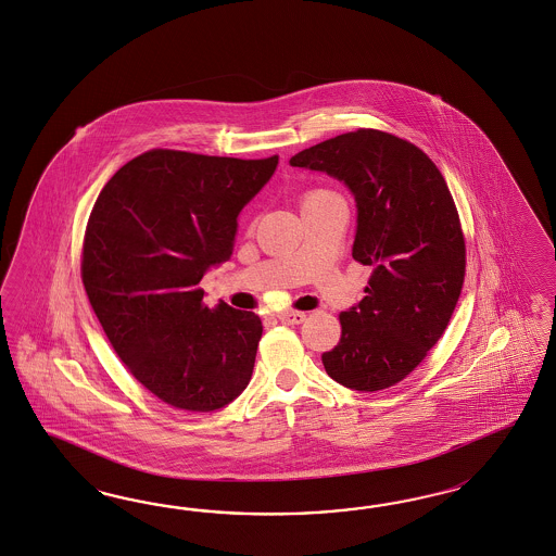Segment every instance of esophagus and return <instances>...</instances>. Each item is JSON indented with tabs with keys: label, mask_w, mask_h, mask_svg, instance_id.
<instances>
[{
	"label": "esophagus",
	"mask_w": 556,
	"mask_h": 556,
	"mask_svg": "<svg viewBox=\"0 0 556 556\" xmlns=\"http://www.w3.org/2000/svg\"><path fill=\"white\" fill-rule=\"evenodd\" d=\"M278 318L285 323V325H301L306 320V313H301V311H286V313H280Z\"/></svg>",
	"instance_id": "obj_1"
}]
</instances>
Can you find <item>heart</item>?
<instances>
[{"label":"heart","instance_id":"b5f03b06","mask_svg":"<svg viewBox=\"0 0 556 556\" xmlns=\"http://www.w3.org/2000/svg\"><path fill=\"white\" fill-rule=\"evenodd\" d=\"M325 194H331V192L323 191V189H315V191L304 192V194H302V203H306V201H313V199H318V197H325Z\"/></svg>","mask_w":556,"mask_h":556}]
</instances>
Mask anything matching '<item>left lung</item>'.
<instances>
[{
  "label": "left lung",
  "instance_id": "left-lung-1",
  "mask_svg": "<svg viewBox=\"0 0 556 556\" xmlns=\"http://www.w3.org/2000/svg\"><path fill=\"white\" fill-rule=\"evenodd\" d=\"M290 164L350 187L353 260L371 266L365 296L339 315L341 339L323 365L351 390L396 386L443 337L459 301L467 254L453 194L418 146L371 127L311 146Z\"/></svg>",
  "mask_w": 556,
  "mask_h": 556
}]
</instances>
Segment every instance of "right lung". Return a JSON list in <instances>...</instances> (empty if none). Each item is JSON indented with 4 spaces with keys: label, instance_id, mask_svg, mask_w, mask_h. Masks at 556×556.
<instances>
[{
    "label": "right lung",
    "instance_id": "add662e5",
    "mask_svg": "<svg viewBox=\"0 0 556 556\" xmlns=\"http://www.w3.org/2000/svg\"><path fill=\"white\" fill-rule=\"evenodd\" d=\"M278 156H205L154 148L129 160L97 197L80 278L127 371L164 404L213 413L245 390L262 320L199 286L233 254L239 211Z\"/></svg>",
    "mask_w": 556,
    "mask_h": 556
}]
</instances>
